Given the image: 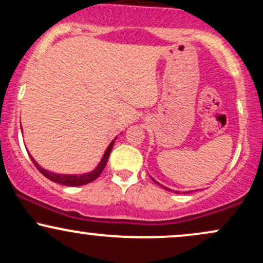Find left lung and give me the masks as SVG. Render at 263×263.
Wrapping results in <instances>:
<instances>
[{
	"mask_svg": "<svg viewBox=\"0 0 263 263\" xmlns=\"http://www.w3.org/2000/svg\"><path fill=\"white\" fill-rule=\"evenodd\" d=\"M152 179H153V178H152ZM153 182H155V183H157V184H158V185H161V186H163L162 185V184H159L158 182H157V180H155V179H153ZM163 188H164V189H167V190H171V189H168L167 188V186H163ZM176 193H179V192H177V190H176ZM186 193H190V192H186Z\"/></svg>",
	"mask_w": 263,
	"mask_h": 263,
	"instance_id": "8db88e82",
	"label": "left lung"
}]
</instances>
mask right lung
Segmentation results:
<instances>
[{"label": "right lung", "mask_w": 263, "mask_h": 263, "mask_svg": "<svg viewBox=\"0 0 263 263\" xmlns=\"http://www.w3.org/2000/svg\"><path fill=\"white\" fill-rule=\"evenodd\" d=\"M115 140H116V138H115ZM115 140L111 142L110 144H108V147L104 153V157H102L101 162L99 163L98 167H96L92 172H89V173H86V174H81V176L57 174V173H53V172L45 171L42 167H39V164H37V162H35L31 156L29 157H31L32 162L34 163V165L37 167V170L41 172V173L43 174L45 178H48L49 180H52V182L62 184V185H66V186H79V185H84V184L93 182V180H95L96 178H98L102 173V171H104L105 165H106V163H107V159H108V156H110V153H111V149H112V147H114Z\"/></svg>", "instance_id": "right-lung-1"}]
</instances>
